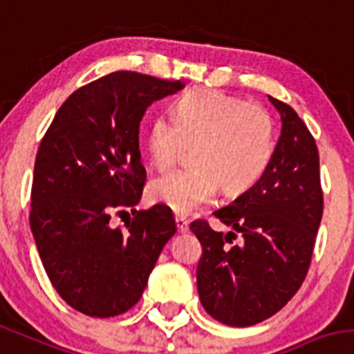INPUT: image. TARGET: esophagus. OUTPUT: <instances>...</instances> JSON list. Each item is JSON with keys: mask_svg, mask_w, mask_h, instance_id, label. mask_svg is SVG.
Instances as JSON below:
<instances>
[{"mask_svg": "<svg viewBox=\"0 0 354 354\" xmlns=\"http://www.w3.org/2000/svg\"><path fill=\"white\" fill-rule=\"evenodd\" d=\"M175 225H177V232L179 233H186L187 228H189V223H187V219H184V217H180V216L175 217Z\"/></svg>", "mask_w": 354, "mask_h": 354, "instance_id": "1", "label": "esophagus"}]
</instances>
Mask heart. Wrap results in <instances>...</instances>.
Returning <instances> with one entry per match:
<instances>
[{"mask_svg":"<svg viewBox=\"0 0 354 354\" xmlns=\"http://www.w3.org/2000/svg\"><path fill=\"white\" fill-rule=\"evenodd\" d=\"M145 142L158 170L171 168L187 145H196V168L165 175L149 187L156 203L189 216L212 202L219 187L236 196L258 183L274 158L275 131L263 106L196 87L175 100L174 119H152Z\"/></svg>","mask_w":354,"mask_h":354,"instance_id":"heart-1","label":"heart"}]
</instances>
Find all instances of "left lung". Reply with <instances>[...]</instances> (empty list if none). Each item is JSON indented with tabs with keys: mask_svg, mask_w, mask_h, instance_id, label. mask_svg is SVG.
I'll list each match as a JSON object with an SVG mask.
<instances>
[{
	"mask_svg": "<svg viewBox=\"0 0 354 354\" xmlns=\"http://www.w3.org/2000/svg\"><path fill=\"white\" fill-rule=\"evenodd\" d=\"M268 100L283 121L274 158L258 183L214 212L233 232H214L202 219L189 225L203 249L200 302L228 326L256 325L290 302L309 270L323 216L316 142L290 105ZM236 232L241 242L233 245Z\"/></svg>",
	"mask_w": 354,
	"mask_h": 354,
	"instance_id": "obj_1",
	"label": "left lung"
}]
</instances>
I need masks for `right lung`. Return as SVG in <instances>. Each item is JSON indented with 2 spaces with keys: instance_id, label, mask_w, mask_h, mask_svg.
Returning <instances> with one entry per match:
<instances>
[{
  "instance_id": "1",
  "label": "right lung",
  "mask_w": 354,
  "mask_h": 354,
  "mask_svg": "<svg viewBox=\"0 0 354 354\" xmlns=\"http://www.w3.org/2000/svg\"><path fill=\"white\" fill-rule=\"evenodd\" d=\"M183 87L113 71L70 95L41 140L29 225L52 286L86 316L131 309L175 235L168 207L135 209L145 184L138 133L147 106ZM126 208L133 217L113 227L111 214Z\"/></svg>"
}]
</instances>
